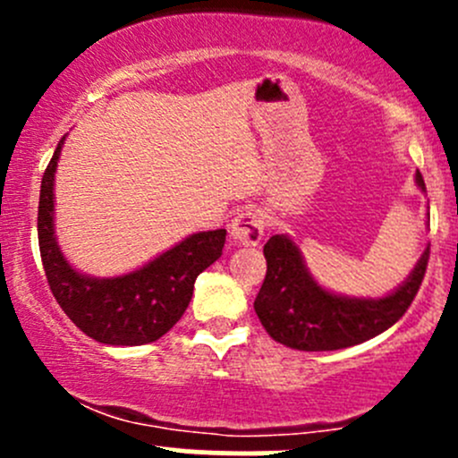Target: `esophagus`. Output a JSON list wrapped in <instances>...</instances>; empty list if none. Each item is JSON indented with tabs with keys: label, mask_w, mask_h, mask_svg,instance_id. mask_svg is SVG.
<instances>
[{
	"label": "esophagus",
	"mask_w": 458,
	"mask_h": 458,
	"mask_svg": "<svg viewBox=\"0 0 458 458\" xmlns=\"http://www.w3.org/2000/svg\"><path fill=\"white\" fill-rule=\"evenodd\" d=\"M266 224L267 216L261 208H248V210H242L234 216L230 234H233L234 243H239V246H259L263 233H266Z\"/></svg>",
	"instance_id": "1"
}]
</instances>
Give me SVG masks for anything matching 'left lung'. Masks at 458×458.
<instances>
[{
	"label": "left lung",
	"instance_id": "left-lung-1",
	"mask_svg": "<svg viewBox=\"0 0 458 458\" xmlns=\"http://www.w3.org/2000/svg\"><path fill=\"white\" fill-rule=\"evenodd\" d=\"M419 186L426 188L417 173ZM267 270L255 299V312L267 335L285 348L326 352L363 344L394 326L408 312L426 276L429 248L419 259L410 279L383 299H345L312 281L301 252L284 234L263 246Z\"/></svg>",
	"mask_w": 458,
	"mask_h": 458
}]
</instances>
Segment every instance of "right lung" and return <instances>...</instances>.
Segmentation results:
<instances>
[{
	"label": "right lung",
	"mask_w": 458,
	"mask_h": 458,
	"mask_svg": "<svg viewBox=\"0 0 458 458\" xmlns=\"http://www.w3.org/2000/svg\"><path fill=\"white\" fill-rule=\"evenodd\" d=\"M62 141L41 177L37 237L50 293L84 335L108 345H143L164 336L186 312L199 272L221 257L225 230L197 233L140 270L114 279L80 275L53 233V183Z\"/></svg>",
	"instance_id": "right-lung-1"
}]
</instances>
